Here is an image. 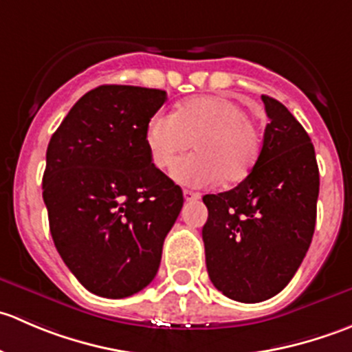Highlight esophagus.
Returning <instances> with one entry per match:
<instances>
[{"label":"esophagus","mask_w":352,"mask_h":352,"mask_svg":"<svg viewBox=\"0 0 352 352\" xmlns=\"http://www.w3.org/2000/svg\"><path fill=\"white\" fill-rule=\"evenodd\" d=\"M184 199H186L187 202L199 201V199H201V194H199V192H192V190H184Z\"/></svg>","instance_id":"34e87169"}]
</instances>
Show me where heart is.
I'll use <instances>...</instances> for the list:
<instances>
[{"label": "heart", "mask_w": 352, "mask_h": 352, "mask_svg": "<svg viewBox=\"0 0 352 352\" xmlns=\"http://www.w3.org/2000/svg\"><path fill=\"white\" fill-rule=\"evenodd\" d=\"M192 141L196 153L172 172V179L182 186L240 182L262 153L261 133L245 107L218 95L190 98L173 113L158 112L148 120L144 143L156 168H172Z\"/></svg>", "instance_id": "obj_1"}]
</instances>
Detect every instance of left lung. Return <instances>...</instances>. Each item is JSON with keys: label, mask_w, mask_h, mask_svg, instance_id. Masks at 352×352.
<instances>
[{"label": "left lung", "mask_w": 352, "mask_h": 352, "mask_svg": "<svg viewBox=\"0 0 352 352\" xmlns=\"http://www.w3.org/2000/svg\"><path fill=\"white\" fill-rule=\"evenodd\" d=\"M269 124L258 162L232 190L206 194V267L216 289L242 303L276 296L307 255L320 177L310 136L276 98L262 95Z\"/></svg>", "instance_id": "1"}]
</instances>
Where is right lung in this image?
<instances>
[{
    "label": "right lung",
    "mask_w": 352,
    "mask_h": 352,
    "mask_svg": "<svg viewBox=\"0 0 352 352\" xmlns=\"http://www.w3.org/2000/svg\"><path fill=\"white\" fill-rule=\"evenodd\" d=\"M166 91L102 85L49 141L42 197L59 255L88 291L126 298L153 281L182 189L151 163L144 131Z\"/></svg>",
    "instance_id": "add662e5"
}]
</instances>
